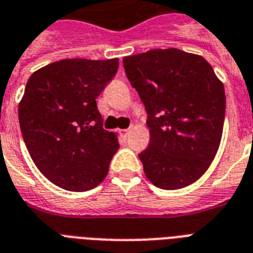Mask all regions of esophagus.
Segmentation results:
<instances>
[{"label":"esophagus","instance_id":"esophagus-1","mask_svg":"<svg viewBox=\"0 0 253 253\" xmlns=\"http://www.w3.org/2000/svg\"><path fill=\"white\" fill-rule=\"evenodd\" d=\"M128 132H130L128 128H126V130H121V136H122L123 139H126L127 136H128Z\"/></svg>","mask_w":253,"mask_h":253}]
</instances>
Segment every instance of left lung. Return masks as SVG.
<instances>
[{
    "mask_svg": "<svg viewBox=\"0 0 253 253\" xmlns=\"http://www.w3.org/2000/svg\"><path fill=\"white\" fill-rule=\"evenodd\" d=\"M123 67L147 111L150 144L139 154L147 178L166 190L193 184L219 148L223 84L204 57L177 48L123 57Z\"/></svg>",
    "mask_w": 253,
    "mask_h": 253,
    "instance_id": "left-lung-1",
    "label": "left lung"
}]
</instances>
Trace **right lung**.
I'll return each instance as SVG.
<instances>
[{"label":"right lung","instance_id":"right-lung-1","mask_svg":"<svg viewBox=\"0 0 253 253\" xmlns=\"http://www.w3.org/2000/svg\"><path fill=\"white\" fill-rule=\"evenodd\" d=\"M118 71V59H64L30 76L18 107L22 136L38 169L69 192L101 184L118 151L103 130L95 98Z\"/></svg>","mask_w":253,"mask_h":253}]
</instances>
